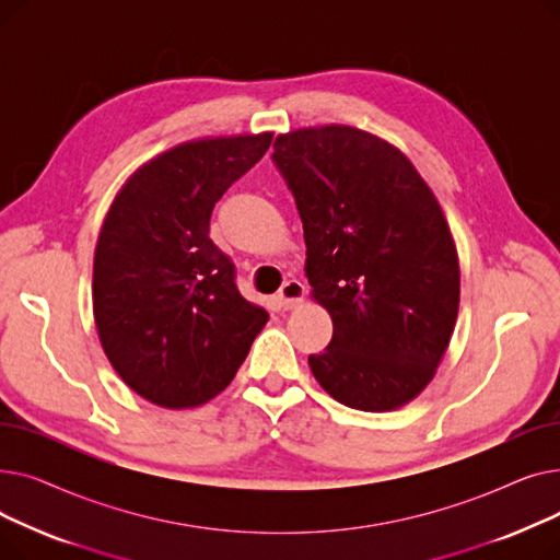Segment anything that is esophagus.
Wrapping results in <instances>:
<instances>
[{
	"label": "esophagus",
	"instance_id": "obj_1",
	"mask_svg": "<svg viewBox=\"0 0 560 560\" xmlns=\"http://www.w3.org/2000/svg\"><path fill=\"white\" fill-rule=\"evenodd\" d=\"M304 295H306V285L302 283V281H298V279H288L281 288H279V295H277V300H279V304H281V308H295L302 300H304Z\"/></svg>",
	"mask_w": 560,
	"mask_h": 560
}]
</instances>
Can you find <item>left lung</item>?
I'll list each match as a JSON object with an SVG mask.
<instances>
[{
    "label": "left lung",
    "mask_w": 560,
    "mask_h": 560,
    "mask_svg": "<svg viewBox=\"0 0 560 560\" xmlns=\"http://www.w3.org/2000/svg\"><path fill=\"white\" fill-rule=\"evenodd\" d=\"M275 165L295 195L313 300L334 319L308 357L317 384L359 410L416 399L454 334L460 270L443 209L397 147L327 125L281 133Z\"/></svg>",
    "instance_id": "left-lung-1"
}]
</instances>
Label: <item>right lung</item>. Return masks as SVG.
<instances>
[{
  "instance_id": "1",
  "label": "right lung",
  "mask_w": 560,
  "mask_h": 560,
  "mask_svg": "<svg viewBox=\"0 0 560 560\" xmlns=\"http://www.w3.org/2000/svg\"><path fill=\"white\" fill-rule=\"evenodd\" d=\"M270 142L258 133L176 144L138 167L110 203L93 265L95 325L115 372L147 401L213 399L268 322L235 288L209 229L213 206Z\"/></svg>"
}]
</instances>
